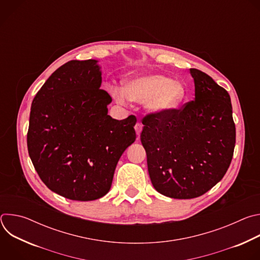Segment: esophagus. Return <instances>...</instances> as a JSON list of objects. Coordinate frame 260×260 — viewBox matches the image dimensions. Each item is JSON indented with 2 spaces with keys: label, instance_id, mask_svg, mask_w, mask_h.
<instances>
[{
  "label": "esophagus",
  "instance_id": "34e87169",
  "mask_svg": "<svg viewBox=\"0 0 260 260\" xmlns=\"http://www.w3.org/2000/svg\"><path fill=\"white\" fill-rule=\"evenodd\" d=\"M135 129H136L137 135H138V136H140V135H141V132H142V129H143V125H142V123H141V122H138V123L136 124V126H135Z\"/></svg>",
  "mask_w": 260,
  "mask_h": 260
}]
</instances>
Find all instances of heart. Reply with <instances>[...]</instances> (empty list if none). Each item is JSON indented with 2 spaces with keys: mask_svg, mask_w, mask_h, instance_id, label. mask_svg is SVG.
<instances>
[{
  "mask_svg": "<svg viewBox=\"0 0 260 260\" xmlns=\"http://www.w3.org/2000/svg\"><path fill=\"white\" fill-rule=\"evenodd\" d=\"M111 94L120 104L127 100L144 104L151 113L166 115L181 106L186 98V88L178 80L159 75L146 74L123 81V89L110 88Z\"/></svg>",
  "mask_w": 260,
  "mask_h": 260,
  "instance_id": "1",
  "label": "heart"
}]
</instances>
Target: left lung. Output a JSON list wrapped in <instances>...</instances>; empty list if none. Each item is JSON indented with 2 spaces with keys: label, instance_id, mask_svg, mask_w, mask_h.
Here are the masks:
<instances>
[{
  "label": "left lung",
  "instance_id": "8db88e82",
  "mask_svg": "<svg viewBox=\"0 0 260 260\" xmlns=\"http://www.w3.org/2000/svg\"><path fill=\"white\" fill-rule=\"evenodd\" d=\"M196 98L183 109L143 119L141 142L153 187L179 200L194 199L223 178L234 155L236 126L229 92L190 69Z\"/></svg>",
  "mask_w": 260,
  "mask_h": 260
}]
</instances>
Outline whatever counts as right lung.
Returning a JSON list of instances; mask_svg holds the SVG:
<instances>
[{
  "mask_svg": "<svg viewBox=\"0 0 260 260\" xmlns=\"http://www.w3.org/2000/svg\"><path fill=\"white\" fill-rule=\"evenodd\" d=\"M101 84L98 60H71L51 74L31 103L29 157L46 186L69 200L107 194L120 156L136 140L137 118L108 115L112 99Z\"/></svg>",
  "mask_w": 260,
  "mask_h": 260,
  "instance_id": "right-lung-1",
  "label": "right lung"
}]
</instances>
